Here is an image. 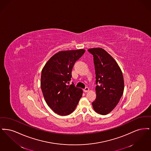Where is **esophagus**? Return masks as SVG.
I'll return each mask as SVG.
<instances>
[{
  "label": "esophagus",
  "mask_w": 151,
  "mask_h": 151,
  "mask_svg": "<svg viewBox=\"0 0 151 151\" xmlns=\"http://www.w3.org/2000/svg\"><path fill=\"white\" fill-rule=\"evenodd\" d=\"M83 91H84V92H89V88L88 87H86V88L83 89Z\"/></svg>",
  "instance_id": "34e87169"
}]
</instances>
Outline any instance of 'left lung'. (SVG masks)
<instances>
[{
    "label": "left lung",
    "instance_id": "1",
    "mask_svg": "<svg viewBox=\"0 0 151 151\" xmlns=\"http://www.w3.org/2000/svg\"><path fill=\"white\" fill-rule=\"evenodd\" d=\"M88 51L93 56L96 73V99L92 102L94 111L101 115L111 112L120 100L124 91L122 71L107 51L102 48Z\"/></svg>",
    "mask_w": 151,
    "mask_h": 151
}]
</instances>
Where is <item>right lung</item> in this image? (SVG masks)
I'll return each instance as SVG.
<instances>
[{
	"mask_svg": "<svg viewBox=\"0 0 151 151\" xmlns=\"http://www.w3.org/2000/svg\"><path fill=\"white\" fill-rule=\"evenodd\" d=\"M86 50L59 51L47 62L41 72V88L47 105L58 115H67L75 110L83 94L81 88L70 81L76 61Z\"/></svg>",
	"mask_w": 151,
	"mask_h": 151,
	"instance_id": "add662e5",
	"label": "right lung"
}]
</instances>
